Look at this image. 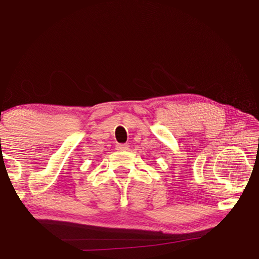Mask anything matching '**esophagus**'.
Returning <instances> with one entry per match:
<instances>
[{"mask_svg": "<svg viewBox=\"0 0 259 259\" xmlns=\"http://www.w3.org/2000/svg\"><path fill=\"white\" fill-rule=\"evenodd\" d=\"M126 148H128V145H126V144H117L116 145V150L119 151H124Z\"/></svg>", "mask_w": 259, "mask_h": 259, "instance_id": "1", "label": "esophagus"}]
</instances>
